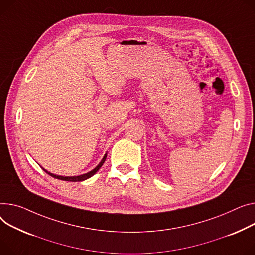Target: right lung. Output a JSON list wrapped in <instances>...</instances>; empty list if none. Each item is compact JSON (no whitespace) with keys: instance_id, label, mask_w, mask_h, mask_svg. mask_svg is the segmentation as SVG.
<instances>
[{"instance_id":"right-lung-1","label":"right lung","mask_w":255,"mask_h":255,"mask_svg":"<svg viewBox=\"0 0 255 255\" xmlns=\"http://www.w3.org/2000/svg\"><path fill=\"white\" fill-rule=\"evenodd\" d=\"M106 159H107V155L103 158V160H101V162L93 169V170H91V171L88 172V173H85V174H83V175H79V176H60V175H55V174L50 173V172L46 171L45 169H43V170H44L45 172H47L50 176H52V177L57 178V179H60V180H65V181H82V180H85V179H87V178L91 177L92 175H94V174L99 170L100 167L103 166V164L105 163Z\"/></svg>"}]
</instances>
